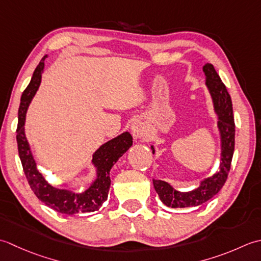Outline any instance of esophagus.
Listing matches in <instances>:
<instances>
[{
	"label": "esophagus",
	"mask_w": 261,
	"mask_h": 261,
	"mask_svg": "<svg viewBox=\"0 0 261 261\" xmlns=\"http://www.w3.org/2000/svg\"><path fill=\"white\" fill-rule=\"evenodd\" d=\"M132 133H133V136L136 138L142 137L144 135V126H143V124L140 123V121H135L132 126Z\"/></svg>",
	"instance_id": "34e87169"
}]
</instances>
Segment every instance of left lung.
<instances>
[{
  "label": "left lung",
  "mask_w": 261,
  "mask_h": 261,
  "mask_svg": "<svg viewBox=\"0 0 261 261\" xmlns=\"http://www.w3.org/2000/svg\"><path fill=\"white\" fill-rule=\"evenodd\" d=\"M203 70L206 75V86L212 94L213 101H214L215 111L219 115V128L222 138V162L219 172L213 177L205 179L197 189L189 191V193H180L172 188L168 182L153 179L154 189L161 201L164 205L172 207V208L196 207L206 203L222 189L231 169L236 144V124L234 117H233L232 100L225 84L222 82L214 66L207 63ZM151 148L154 153V147L152 146Z\"/></svg>",
  "instance_id": "1"
}]
</instances>
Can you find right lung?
I'll list each match as a JSON object with an SVG mask.
<instances>
[{
    "label": "right lung",
    "mask_w": 261,
    "mask_h": 261,
    "mask_svg": "<svg viewBox=\"0 0 261 261\" xmlns=\"http://www.w3.org/2000/svg\"><path fill=\"white\" fill-rule=\"evenodd\" d=\"M44 56L39 62L38 66L31 77V81L21 95L19 107V120L17 127V143L19 156L22 164L25 178L28 180L30 188L39 200L54 211L62 214L73 215L76 213H89L98 211L102 206L103 201L107 200L110 189V169L116 161L128 150L133 144V137L128 132L117 136L114 140L106 143L93 154L92 162L97 167L98 178L82 194L72 193L70 190L57 189L42 178L36 168V162L30 152V147L24 136V118L31 99L34 98L41 80V72L44 70Z\"/></svg>",
    "instance_id": "add662e5"
}]
</instances>
